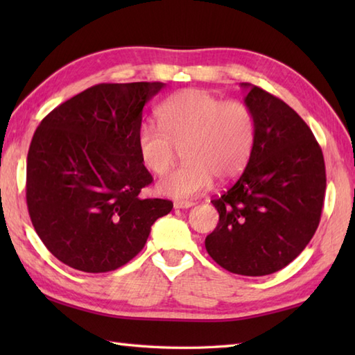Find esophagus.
I'll return each instance as SVG.
<instances>
[{
    "mask_svg": "<svg viewBox=\"0 0 355 355\" xmlns=\"http://www.w3.org/2000/svg\"><path fill=\"white\" fill-rule=\"evenodd\" d=\"M193 206H195L193 201H175L173 202V207L175 209H189Z\"/></svg>",
    "mask_w": 355,
    "mask_h": 355,
    "instance_id": "obj_1",
    "label": "esophagus"
}]
</instances>
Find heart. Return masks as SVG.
Returning a JSON list of instances; mask_svg holds the SVG:
<instances>
[{
  "label": "heart",
  "mask_w": 355,
  "mask_h": 355,
  "mask_svg": "<svg viewBox=\"0 0 355 355\" xmlns=\"http://www.w3.org/2000/svg\"><path fill=\"white\" fill-rule=\"evenodd\" d=\"M160 125L146 122L137 134L141 163L155 175H164L184 149L186 164L158 183L163 195L187 200L220 182L236 178L250 160L256 123L248 105L223 101L207 89L186 88L166 99Z\"/></svg>",
  "instance_id": "obj_1"
}]
</instances>
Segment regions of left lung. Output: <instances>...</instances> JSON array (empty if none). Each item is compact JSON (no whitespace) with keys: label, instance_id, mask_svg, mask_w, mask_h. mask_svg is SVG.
Wrapping results in <instances>:
<instances>
[{"label":"left lung","instance_id":"obj_1","mask_svg":"<svg viewBox=\"0 0 355 355\" xmlns=\"http://www.w3.org/2000/svg\"><path fill=\"white\" fill-rule=\"evenodd\" d=\"M241 85L254 116V148L243 175L212 200L220 221L206 250L230 273L266 276L296 259L318 230L327 172L302 117L266 89Z\"/></svg>","mask_w":355,"mask_h":355}]
</instances>
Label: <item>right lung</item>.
<instances>
[{
	"label": "right lung",
	"mask_w": 355,
	"mask_h": 355,
	"mask_svg": "<svg viewBox=\"0 0 355 355\" xmlns=\"http://www.w3.org/2000/svg\"><path fill=\"white\" fill-rule=\"evenodd\" d=\"M163 82L99 84L61 103L36 128L27 155L26 198L49 252L85 273L130 262L169 200L140 198L153 175L137 134L148 101Z\"/></svg>",
	"instance_id": "right-lung-1"
}]
</instances>
